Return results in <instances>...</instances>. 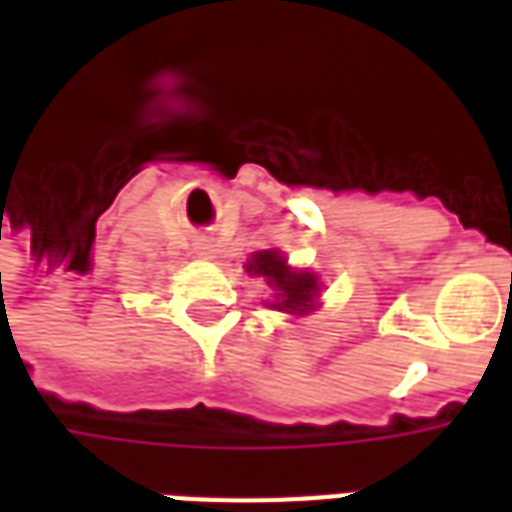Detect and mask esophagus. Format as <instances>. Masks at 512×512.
Instances as JSON below:
<instances>
[{
  "instance_id": "1",
  "label": "esophagus",
  "mask_w": 512,
  "mask_h": 512,
  "mask_svg": "<svg viewBox=\"0 0 512 512\" xmlns=\"http://www.w3.org/2000/svg\"><path fill=\"white\" fill-rule=\"evenodd\" d=\"M194 252H197V257H202V260H213V257L219 255V249H216V244H213V241H208V238H202V241H197V246H194Z\"/></svg>"
}]
</instances>
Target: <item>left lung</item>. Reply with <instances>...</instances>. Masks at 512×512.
<instances>
[{"mask_svg": "<svg viewBox=\"0 0 512 512\" xmlns=\"http://www.w3.org/2000/svg\"><path fill=\"white\" fill-rule=\"evenodd\" d=\"M246 271L252 277H263L274 288V301H268L271 310L290 312V315H307L318 304L321 282L312 271H296L288 266V260L277 249L255 252L246 263Z\"/></svg>", "mask_w": 512, "mask_h": 512, "instance_id": "obj_1", "label": "left lung"}]
</instances>
